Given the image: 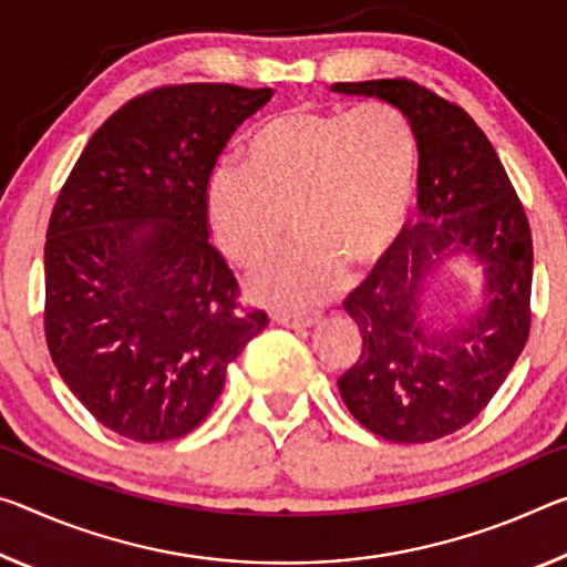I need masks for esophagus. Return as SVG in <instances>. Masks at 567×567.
Listing matches in <instances>:
<instances>
[{
    "instance_id": "1",
    "label": "esophagus",
    "mask_w": 567,
    "mask_h": 567,
    "mask_svg": "<svg viewBox=\"0 0 567 567\" xmlns=\"http://www.w3.org/2000/svg\"><path fill=\"white\" fill-rule=\"evenodd\" d=\"M318 320H320V316H292V312H277V316H275V322H277V326L295 328V330L312 328V326H316Z\"/></svg>"
}]
</instances>
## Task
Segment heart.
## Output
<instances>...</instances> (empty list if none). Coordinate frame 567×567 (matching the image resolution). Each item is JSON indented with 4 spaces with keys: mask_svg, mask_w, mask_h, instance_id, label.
I'll return each mask as SVG.
<instances>
[{
    "mask_svg": "<svg viewBox=\"0 0 567 567\" xmlns=\"http://www.w3.org/2000/svg\"><path fill=\"white\" fill-rule=\"evenodd\" d=\"M419 143L391 105H292L251 133L245 166H221L209 188L219 249L249 267L285 239L298 241L247 277L269 308L300 310L336 290L343 267L379 259L406 227Z\"/></svg>",
    "mask_w": 567,
    "mask_h": 567,
    "instance_id": "heart-1",
    "label": "heart"
}]
</instances>
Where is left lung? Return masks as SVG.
<instances>
[{
  "mask_svg": "<svg viewBox=\"0 0 567 567\" xmlns=\"http://www.w3.org/2000/svg\"><path fill=\"white\" fill-rule=\"evenodd\" d=\"M332 90L396 105L419 143V217L343 302L363 348L338 391L375 436L436 442L480 416L527 343L529 221L497 151L464 107L406 78ZM454 254L478 257L485 305L472 321L442 327L423 316L420 298L427 275Z\"/></svg>",
  "mask_w": 567,
  "mask_h": 567,
  "instance_id": "1",
  "label": "left lung"
}]
</instances>
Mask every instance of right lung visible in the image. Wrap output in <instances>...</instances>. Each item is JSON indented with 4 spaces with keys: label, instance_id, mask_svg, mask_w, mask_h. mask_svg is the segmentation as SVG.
Masks as SVG:
<instances>
[{
    "label": "right lung",
    "instance_id": "1",
    "mask_svg": "<svg viewBox=\"0 0 567 567\" xmlns=\"http://www.w3.org/2000/svg\"><path fill=\"white\" fill-rule=\"evenodd\" d=\"M269 87L161 85L87 141L44 241V338L105 429L171 442L209 416L227 365L267 326L209 241L206 186Z\"/></svg>",
    "mask_w": 567,
    "mask_h": 567
}]
</instances>
